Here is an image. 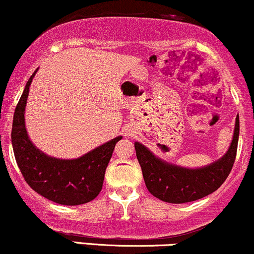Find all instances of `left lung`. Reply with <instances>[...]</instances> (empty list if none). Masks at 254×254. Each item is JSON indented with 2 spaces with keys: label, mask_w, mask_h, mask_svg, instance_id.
<instances>
[{
  "label": "left lung",
  "mask_w": 254,
  "mask_h": 254,
  "mask_svg": "<svg viewBox=\"0 0 254 254\" xmlns=\"http://www.w3.org/2000/svg\"><path fill=\"white\" fill-rule=\"evenodd\" d=\"M239 138V116L236 118L232 142L223 157L197 169L168 163L155 156L145 145L134 142L147 190L156 198L171 204H183L206 197L226 181L234 164Z\"/></svg>",
  "instance_id": "1"
}]
</instances>
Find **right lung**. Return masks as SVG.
Segmentation results:
<instances>
[{
    "label": "right lung",
    "instance_id": "obj_1",
    "mask_svg": "<svg viewBox=\"0 0 254 254\" xmlns=\"http://www.w3.org/2000/svg\"><path fill=\"white\" fill-rule=\"evenodd\" d=\"M37 70L29 78L15 109L11 143L16 163L28 185L44 198L70 206L89 203L102 190L105 170L122 136L75 159L56 158L37 149L28 136L24 122L29 88Z\"/></svg>",
    "mask_w": 254,
    "mask_h": 254
}]
</instances>
